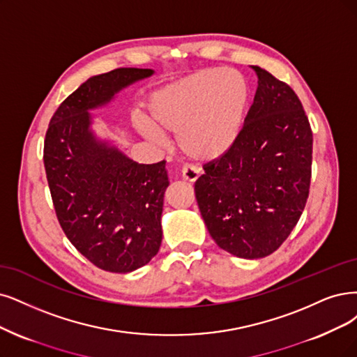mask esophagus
Segmentation results:
<instances>
[{
    "instance_id": "esophagus-1",
    "label": "esophagus",
    "mask_w": 357,
    "mask_h": 357,
    "mask_svg": "<svg viewBox=\"0 0 357 357\" xmlns=\"http://www.w3.org/2000/svg\"><path fill=\"white\" fill-rule=\"evenodd\" d=\"M200 169L197 167V166H194V165H185L182 167V176H183V179H187V181H190V182H195L197 181V178L200 176Z\"/></svg>"
}]
</instances>
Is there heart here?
<instances>
[{
	"instance_id": "b5f03b06",
	"label": "heart",
	"mask_w": 357,
	"mask_h": 357,
	"mask_svg": "<svg viewBox=\"0 0 357 357\" xmlns=\"http://www.w3.org/2000/svg\"><path fill=\"white\" fill-rule=\"evenodd\" d=\"M248 101V85L231 69H206L153 92L151 123L178 135L181 150L195 160H213L227 153L238 135ZM144 135L154 137L145 122Z\"/></svg>"
}]
</instances>
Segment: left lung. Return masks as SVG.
Instances as JSON below:
<instances>
[{"instance_id":"1","label":"left lung","mask_w":357,"mask_h":357,"mask_svg":"<svg viewBox=\"0 0 357 357\" xmlns=\"http://www.w3.org/2000/svg\"><path fill=\"white\" fill-rule=\"evenodd\" d=\"M257 89L231 149L203 166L195 199L215 243L244 259L269 256L305 210L313 134L288 84L259 66Z\"/></svg>"}]
</instances>
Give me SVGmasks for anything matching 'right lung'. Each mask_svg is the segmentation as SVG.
Returning <instances> with one entry per match:
<instances>
[{
    "mask_svg": "<svg viewBox=\"0 0 357 357\" xmlns=\"http://www.w3.org/2000/svg\"><path fill=\"white\" fill-rule=\"evenodd\" d=\"M153 75L119 68L89 77L52 114L44 141V166L63 232L97 268L126 273L157 255L169 185L166 162L139 165L97 142L88 110L119 89Z\"/></svg>",
    "mask_w": 357,
    "mask_h": 357,
    "instance_id": "obj_1",
    "label": "right lung"
}]
</instances>
